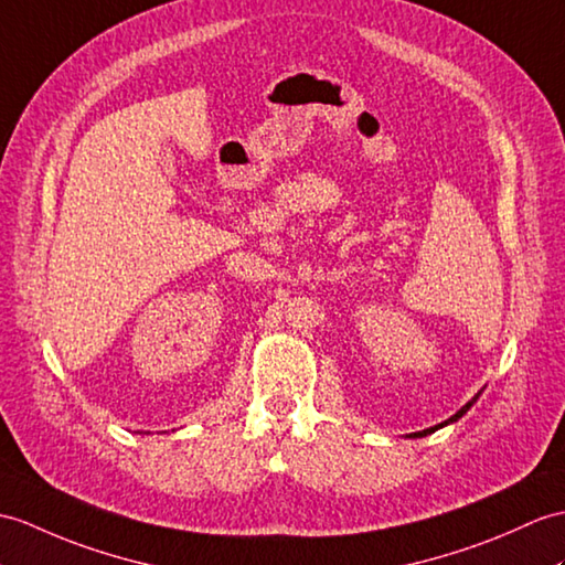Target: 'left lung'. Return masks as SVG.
Masks as SVG:
<instances>
[{
	"label": "left lung",
	"mask_w": 565,
	"mask_h": 565,
	"mask_svg": "<svg viewBox=\"0 0 565 565\" xmlns=\"http://www.w3.org/2000/svg\"><path fill=\"white\" fill-rule=\"evenodd\" d=\"M479 395H481V392H479ZM479 395H477L475 399H471V402H467V404L462 406V409H460V412H457L455 416H450V418H448V422H443V424H438V426H430V428H426V430H418V433H412V436H409V438H424V436H428V433H433V430H438V428H443V426H448V424L457 422V418H462V416H465V414L469 412V406H471V404H475V402L479 399Z\"/></svg>",
	"instance_id": "left-lung-1"
}]
</instances>
